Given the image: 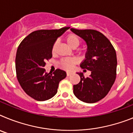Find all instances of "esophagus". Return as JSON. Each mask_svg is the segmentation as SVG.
Listing matches in <instances>:
<instances>
[{"instance_id":"34e87169","label":"esophagus","mask_w":133,"mask_h":133,"mask_svg":"<svg viewBox=\"0 0 133 133\" xmlns=\"http://www.w3.org/2000/svg\"><path fill=\"white\" fill-rule=\"evenodd\" d=\"M66 75H67V77H69L71 75V73L70 72H66Z\"/></svg>"}]
</instances>
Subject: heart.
I'll return each instance as SVG.
<instances>
[{"label": "heart", "instance_id": "obj_1", "mask_svg": "<svg viewBox=\"0 0 133 133\" xmlns=\"http://www.w3.org/2000/svg\"><path fill=\"white\" fill-rule=\"evenodd\" d=\"M66 41L68 45L72 49H75L78 47L81 43L80 38L77 35L75 34H70L66 37ZM56 46V43L52 45V52L54 53L55 51ZM77 63V60L75 58H65L60 62V66L62 69L66 70H71L73 68V66L75 63Z\"/></svg>", "mask_w": 133, "mask_h": 133}]
</instances>
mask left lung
<instances>
[{
  "label": "left lung",
  "mask_w": 133,
  "mask_h": 133,
  "mask_svg": "<svg viewBox=\"0 0 133 133\" xmlns=\"http://www.w3.org/2000/svg\"><path fill=\"white\" fill-rule=\"evenodd\" d=\"M70 30L87 44L85 59L80 66L91 71V75L86 78L83 72H77L81 81L73 86L74 95L84 103H96L107 95L115 83L117 65L116 51L110 41L97 30Z\"/></svg>",
  "instance_id": "1"
}]
</instances>
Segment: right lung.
<instances>
[{"label":"right lung","mask_w":133,"mask_h":133,"mask_svg":"<svg viewBox=\"0 0 133 133\" xmlns=\"http://www.w3.org/2000/svg\"><path fill=\"white\" fill-rule=\"evenodd\" d=\"M70 27L58 30H38L29 34L18 46L16 55V72L24 92L38 101H46L57 92L60 81L66 77L65 71L56 69L47 73L46 60L52 58V47L57 38Z\"/></svg>","instance_id":"1"}]
</instances>
